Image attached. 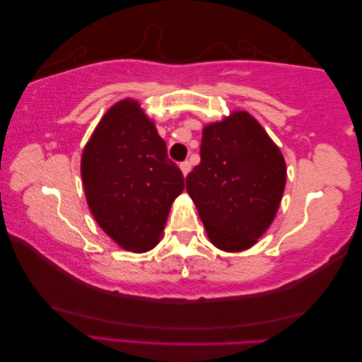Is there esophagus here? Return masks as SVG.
<instances>
[{
  "label": "esophagus",
  "mask_w": 362,
  "mask_h": 362,
  "mask_svg": "<svg viewBox=\"0 0 362 362\" xmlns=\"http://www.w3.org/2000/svg\"><path fill=\"white\" fill-rule=\"evenodd\" d=\"M180 168H181L182 175H184V176H187V173L190 172V162H189V160H184V162H181V164H180Z\"/></svg>",
  "instance_id": "obj_1"
}]
</instances>
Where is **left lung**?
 Instances as JSON below:
<instances>
[{
  "instance_id": "left-lung-1",
  "label": "left lung",
  "mask_w": 362,
  "mask_h": 362,
  "mask_svg": "<svg viewBox=\"0 0 362 362\" xmlns=\"http://www.w3.org/2000/svg\"><path fill=\"white\" fill-rule=\"evenodd\" d=\"M202 162L187 178L212 245L228 253L252 248L269 230L286 186V162L247 110L203 128Z\"/></svg>"
}]
</instances>
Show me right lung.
Returning <instances> with one entry per match:
<instances>
[{
	"label": "right lung",
	"instance_id": "1",
	"mask_svg": "<svg viewBox=\"0 0 362 362\" xmlns=\"http://www.w3.org/2000/svg\"><path fill=\"white\" fill-rule=\"evenodd\" d=\"M81 176L93 218L132 253L158 245L184 176L140 103L110 106L81 156Z\"/></svg>",
	"mask_w": 362,
	"mask_h": 362
}]
</instances>
